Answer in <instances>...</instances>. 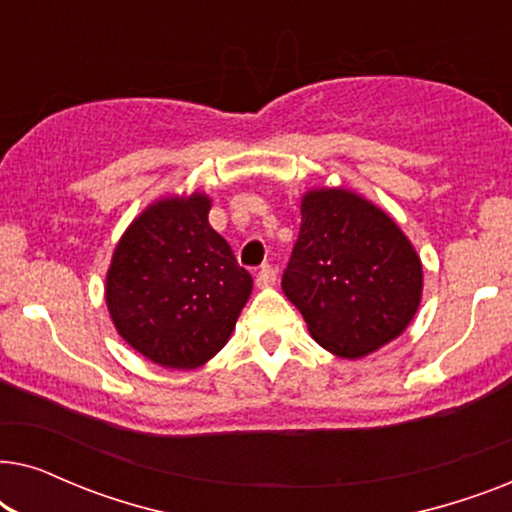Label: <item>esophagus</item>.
Returning a JSON list of instances; mask_svg holds the SVG:
<instances>
[{"label": "esophagus", "instance_id": "34e87169", "mask_svg": "<svg viewBox=\"0 0 512 512\" xmlns=\"http://www.w3.org/2000/svg\"><path fill=\"white\" fill-rule=\"evenodd\" d=\"M275 282H277V270L272 268V265H263L256 275L258 289H268V286H272Z\"/></svg>", "mask_w": 512, "mask_h": 512}]
</instances>
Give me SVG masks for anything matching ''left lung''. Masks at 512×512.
<instances>
[{
	"label": "left lung",
	"instance_id": "obj_1",
	"mask_svg": "<svg viewBox=\"0 0 512 512\" xmlns=\"http://www.w3.org/2000/svg\"><path fill=\"white\" fill-rule=\"evenodd\" d=\"M300 216L282 289L312 338L340 359H361L396 340L424 289L422 261L398 223L342 186L307 191Z\"/></svg>",
	"mask_w": 512,
	"mask_h": 512
}]
</instances>
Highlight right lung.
<instances>
[{"instance_id": "1", "label": "right lung", "mask_w": 512, "mask_h": 512, "mask_svg": "<svg viewBox=\"0 0 512 512\" xmlns=\"http://www.w3.org/2000/svg\"><path fill=\"white\" fill-rule=\"evenodd\" d=\"M207 193L158 198L125 228L104 284L128 345L163 368L205 366L235 331L254 279L209 226Z\"/></svg>"}]
</instances>
